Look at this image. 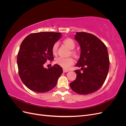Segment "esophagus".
I'll return each instance as SVG.
<instances>
[{"instance_id":"1","label":"esophagus","mask_w":126,"mask_h":126,"mask_svg":"<svg viewBox=\"0 0 126 126\" xmlns=\"http://www.w3.org/2000/svg\"><path fill=\"white\" fill-rule=\"evenodd\" d=\"M68 71H69V70H66V69H63V72H67Z\"/></svg>"}]
</instances>
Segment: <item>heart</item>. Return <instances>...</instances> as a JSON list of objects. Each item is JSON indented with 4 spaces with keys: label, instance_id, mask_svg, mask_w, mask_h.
<instances>
[{
    "label": "heart",
    "instance_id": "heart-1",
    "mask_svg": "<svg viewBox=\"0 0 126 126\" xmlns=\"http://www.w3.org/2000/svg\"><path fill=\"white\" fill-rule=\"evenodd\" d=\"M63 44L70 50L74 49L76 47V43L74 40L71 38H66L63 41ZM57 49H58V43H56L53 45L52 48V52L54 54H55L57 52ZM72 54L75 55V52L72 51ZM55 62L57 64L63 68L64 69H68L69 68L74 64V60L71 57L69 58H63V57H58L57 58Z\"/></svg>",
    "mask_w": 126,
    "mask_h": 126
}]
</instances>
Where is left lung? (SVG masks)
Here are the masks:
<instances>
[{
	"mask_svg": "<svg viewBox=\"0 0 126 126\" xmlns=\"http://www.w3.org/2000/svg\"><path fill=\"white\" fill-rule=\"evenodd\" d=\"M75 39L80 47V55L76 67V80L70 83L71 89L80 94H87L98 90L104 84L108 75L109 59L106 45L93 34L76 32Z\"/></svg>",
	"mask_w": 126,
	"mask_h": 126,
	"instance_id": "obj_1",
	"label": "left lung"
}]
</instances>
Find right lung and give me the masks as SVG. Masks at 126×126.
Segmentation results:
<instances>
[{
    "label": "right lung",
    "mask_w": 126,
    "mask_h": 126,
    "mask_svg": "<svg viewBox=\"0 0 126 126\" xmlns=\"http://www.w3.org/2000/svg\"><path fill=\"white\" fill-rule=\"evenodd\" d=\"M62 36V32H40L30 34L22 41L17 65L22 82L30 90L46 93L56 86L63 68L55 64L47 69L44 64L54 60L52 48Z\"/></svg>",
    "instance_id": "right-lung-1"
}]
</instances>
